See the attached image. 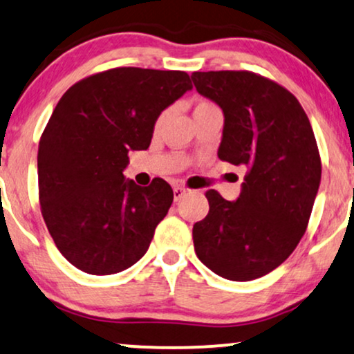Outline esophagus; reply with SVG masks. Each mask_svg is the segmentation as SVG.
I'll list each match as a JSON object with an SVG mask.
<instances>
[{"instance_id":"1","label":"esophagus","mask_w":354,"mask_h":354,"mask_svg":"<svg viewBox=\"0 0 354 354\" xmlns=\"http://www.w3.org/2000/svg\"><path fill=\"white\" fill-rule=\"evenodd\" d=\"M187 188H183L180 185L174 187V201H180L183 195H187Z\"/></svg>"}]
</instances>
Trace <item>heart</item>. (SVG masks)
<instances>
[{
    "mask_svg": "<svg viewBox=\"0 0 354 354\" xmlns=\"http://www.w3.org/2000/svg\"><path fill=\"white\" fill-rule=\"evenodd\" d=\"M214 108H216V106L212 104L211 101L200 100V101H196L195 106H193V114H196V113H203V111H207V109H214ZM162 119H164V114H162V115H159V119H158L156 125H161Z\"/></svg>",
    "mask_w": 354,
    "mask_h": 354,
    "instance_id": "obj_1",
    "label": "heart"
}]
</instances>
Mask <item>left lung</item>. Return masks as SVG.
<instances>
[{
	"instance_id": "obj_1",
	"label": "left lung",
	"mask_w": 354,
	"mask_h": 354,
	"mask_svg": "<svg viewBox=\"0 0 354 354\" xmlns=\"http://www.w3.org/2000/svg\"><path fill=\"white\" fill-rule=\"evenodd\" d=\"M192 80L224 113L217 156L246 169L235 201L206 193L209 212L193 225L196 256L227 280L259 279L306 232L321 183L313 127L288 90L253 72H193Z\"/></svg>"
}]
</instances>
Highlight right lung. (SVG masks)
Returning a JSON list of instances; mask_svg holds the SVG:
<instances>
[{"label":"right lung","mask_w":354,"mask_h":354,"mask_svg":"<svg viewBox=\"0 0 354 354\" xmlns=\"http://www.w3.org/2000/svg\"><path fill=\"white\" fill-rule=\"evenodd\" d=\"M187 72L118 67L77 82L53 111L38 147V188L57 250L91 275L143 258L172 205L162 178L124 177L129 151L147 149L159 114L192 90Z\"/></svg>","instance_id":"1"}]
</instances>
